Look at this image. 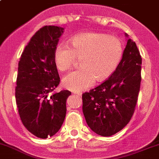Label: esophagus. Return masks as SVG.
I'll use <instances>...</instances> for the list:
<instances>
[{"mask_svg": "<svg viewBox=\"0 0 159 159\" xmlns=\"http://www.w3.org/2000/svg\"><path fill=\"white\" fill-rule=\"evenodd\" d=\"M75 94H76V95H78V96H79V97H81V92H75L74 93Z\"/></svg>", "mask_w": 159, "mask_h": 159, "instance_id": "obj_1", "label": "esophagus"}]
</instances>
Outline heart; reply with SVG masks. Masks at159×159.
Instances as JSON below:
<instances>
[{"instance_id":"heart-1","label":"heart","mask_w":159,"mask_h":159,"mask_svg":"<svg viewBox=\"0 0 159 159\" xmlns=\"http://www.w3.org/2000/svg\"><path fill=\"white\" fill-rule=\"evenodd\" d=\"M123 56L118 38L102 33H82L71 39V46L60 43L55 49L54 62L61 71L71 67L76 57L81 67L69 72L62 79L66 88L81 91L95 83L107 79L116 70Z\"/></svg>"}]
</instances>
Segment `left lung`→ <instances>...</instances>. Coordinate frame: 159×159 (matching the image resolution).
I'll return each mask as SVG.
<instances>
[{
  "instance_id": "obj_1",
  "label": "left lung",
  "mask_w": 159,
  "mask_h": 159,
  "mask_svg": "<svg viewBox=\"0 0 159 159\" xmlns=\"http://www.w3.org/2000/svg\"><path fill=\"white\" fill-rule=\"evenodd\" d=\"M126 37H128L125 34ZM142 58L136 43L128 39L116 70L97 88L82 94L83 113L90 128L110 137L122 130L135 110L140 88Z\"/></svg>"
}]
</instances>
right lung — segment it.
<instances>
[{
	"instance_id": "1",
	"label": "right lung",
	"mask_w": 159,
	"mask_h": 159,
	"mask_svg": "<svg viewBox=\"0 0 159 159\" xmlns=\"http://www.w3.org/2000/svg\"><path fill=\"white\" fill-rule=\"evenodd\" d=\"M64 29L45 25L25 46L19 62L16 102L25 128L38 138L59 131L66 114L69 90L52 93L60 81L54 52Z\"/></svg>"
}]
</instances>
